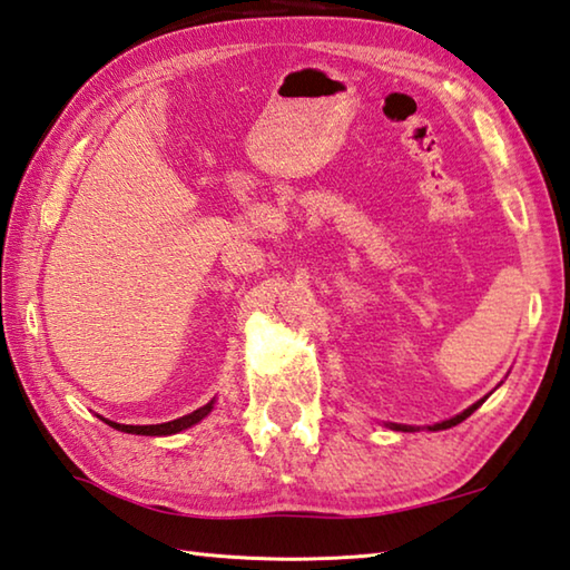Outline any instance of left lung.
<instances>
[{
    "label": "left lung",
    "instance_id": "1",
    "mask_svg": "<svg viewBox=\"0 0 570 570\" xmlns=\"http://www.w3.org/2000/svg\"><path fill=\"white\" fill-rule=\"evenodd\" d=\"M481 403H483V399H481V401H475L473 406H469V409H465L463 413H459V416H453V419L443 421V423H433V426H429V429H431V431H443V429H451V426H456V423H461V421L469 419L471 413L481 406ZM391 429H396V431H411V426H396V423H391Z\"/></svg>",
    "mask_w": 570,
    "mask_h": 570
}]
</instances>
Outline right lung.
Wrapping results in <instances>:
<instances>
[{"label": "right lung", "instance_id": "add662e5", "mask_svg": "<svg viewBox=\"0 0 570 570\" xmlns=\"http://www.w3.org/2000/svg\"><path fill=\"white\" fill-rule=\"evenodd\" d=\"M212 409H214V401H209V403H206V406L196 409L191 413H186V416H181V419H174V421H167V423H157V426H124V423H114V421H107V423H109L111 429L124 431V433H137V436H171V433H179L184 429L194 426V423H199Z\"/></svg>", "mask_w": 570, "mask_h": 570}]
</instances>
